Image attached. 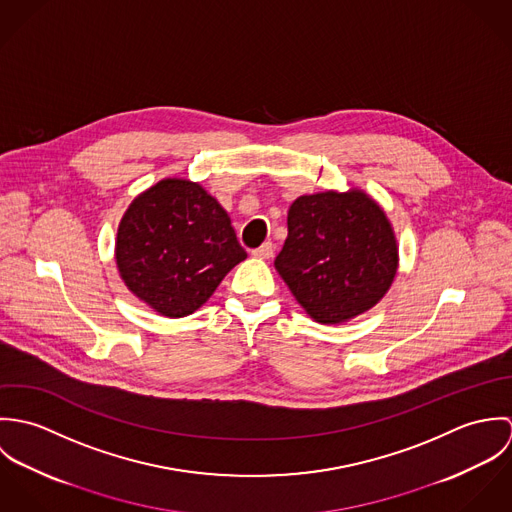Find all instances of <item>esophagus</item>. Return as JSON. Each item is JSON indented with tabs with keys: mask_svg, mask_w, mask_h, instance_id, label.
Instances as JSON below:
<instances>
[{
	"mask_svg": "<svg viewBox=\"0 0 512 512\" xmlns=\"http://www.w3.org/2000/svg\"><path fill=\"white\" fill-rule=\"evenodd\" d=\"M252 256H256V258H262V260H268V258H272V256H274V244H272V242H264L260 248L252 250Z\"/></svg>",
	"mask_w": 512,
	"mask_h": 512,
	"instance_id": "esophagus-1",
	"label": "esophagus"
}]
</instances>
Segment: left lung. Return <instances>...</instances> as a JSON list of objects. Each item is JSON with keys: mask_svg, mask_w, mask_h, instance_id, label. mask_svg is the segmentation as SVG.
Wrapping results in <instances>:
<instances>
[{"mask_svg": "<svg viewBox=\"0 0 512 512\" xmlns=\"http://www.w3.org/2000/svg\"><path fill=\"white\" fill-rule=\"evenodd\" d=\"M274 266L313 321L341 325L390 290L398 242L384 209L363 189H331L293 201Z\"/></svg>", "mask_w": 512, "mask_h": 512, "instance_id": "left-lung-1", "label": "left lung"}]
</instances>
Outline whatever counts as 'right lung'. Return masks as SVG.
Segmentation results:
<instances>
[{
	"label": "right lung",
	"instance_id": "right-lung-1",
	"mask_svg": "<svg viewBox=\"0 0 512 512\" xmlns=\"http://www.w3.org/2000/svg\"><path fill=\"white\" fill-rule=\"evenodd\" d=\"M114 256L126 288L177 319L207 303L246 252L213 195L195 181L167 177L130 203Z\"/></svg>",
	"mask_w": 512,
	"mask_h": 512
}]
</instances>
